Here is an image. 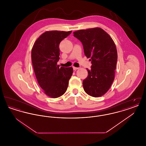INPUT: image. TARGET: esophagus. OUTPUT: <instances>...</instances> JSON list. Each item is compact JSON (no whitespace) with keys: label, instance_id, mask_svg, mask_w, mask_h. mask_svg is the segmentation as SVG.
Instances as JSON below:
<instances>
[{"label":"esophagus","instance_id":"esophagus-1","mask_svg":"<svg viewBox=\"0 0 146 146\" xmlns=\"http://www.w3.org/2000/svg\"><path fill=\"white\" fill-rule=\"evenodd\" d=\"M73 70H78V69L79 68V67H73Z\"/></svg>","mask_w":146,"mask_h":146}]
</instances>
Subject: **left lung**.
Listing matches in <instances>:
<instances>
[{"label":"left lung","mask_w":146,"mask_h":146,"mask_svg":"<svg viewBox=\"0 0 146 146\" xmlns=\"http://www.w3.org/2000/svg\"><path fill=\"white\" fill-rule=\"evenodd\" d=\"M74 36L82 42L85 55L91 58V70L83 82L84 90L94 97L106 94L114 79L118 54L111 37L101 28L79 30Z\"/></svg>","instance_id":"left-lung-1"}]
</instances>
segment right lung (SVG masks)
I'll list each match as a JSON object with an SVG mask.
<instances>
[{
    "label": "right lung",
    "instance_id": "obj_1",
    "mask_svg": "<svg viewBox=\"0 0 146 146\" xmlns=\"http://www.w3.org/2000/svg\"><path fill=\"white\" fill-rule=\"evenodd\" d=\"M72 31H47L35 41L31 58L38 83L44 93L52 98L62 96L67 90L73 74L72 67H60L59 45Z\"/></svg>",
    "mask_w": 146,
    "mask_h": 146
}]
</instances>
